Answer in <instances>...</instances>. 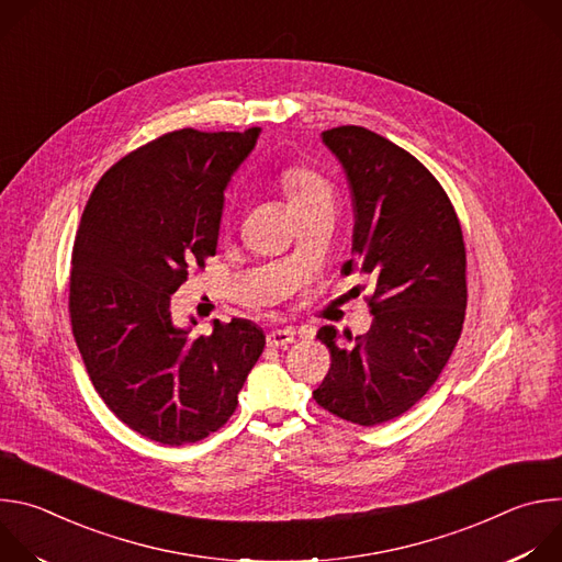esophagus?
<instances>
[{"label": "esophagus", "mask_w": 562, "mask_h": 562, "mask_svg": "<svg viewBox=\"0 0 562 562\" xmlns=\"http://www.w3.org/2000/svg\"><path fill=\"white\" fill-rule=\"evenodd\" d=\"M295 340L293 329H273L267 334V345L269 347H289Z\"/></svg>", "instance_id": "esophagus-1"}]
</instances>
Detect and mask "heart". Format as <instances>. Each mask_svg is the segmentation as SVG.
Listing matches in <instances>:
<instances>
[{
  "instance_id": "b5f03b06",
  "label": "heart",
  "mask_w": 562,
  "mask_h": 562,
  "mask_svg": "<svg viewBox=\"0 0 562 562\" xmlns=\"http://www.w3.org/2000/svg\"><path fill=\"white\" fill-rule=\"evenodd\" d=\"M280 187L284 189L291 206L304 204L319 195H331V182L319 171H315L311 167H302V165L286 167L280 173ZM228 222H231V213H228V209H224L222 224H228Z\"/></svg>"
}]
</instances>
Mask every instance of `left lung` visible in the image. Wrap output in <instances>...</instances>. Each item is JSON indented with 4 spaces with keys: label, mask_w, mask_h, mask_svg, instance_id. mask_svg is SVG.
<instances>
[{
    "label": "left lung",
    "mask_w": 562,
    "mask_h": 562,
    "mask_svg": "<svg viewBox=\"0 0 562 562\" xmlns=\"http://www.w3.org/2000/svg\"><path fill=\"white\" fill-rule=\"evenodd\" d=\"M347 173L353 247L345 273L373 278V313L349 347L317 331L331 369L315 403L353 425L373 427L409 412L445 369L464 323L467 254L453 204L418 159L362 126L323 133Z\"/></svg>",
    "instance_id": "obj_1"
}]
</instances>
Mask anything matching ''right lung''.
I'll use <instances>...</instances> for the list:
<instances>
[{"instance_id": "obj_1", "label": "right lung", "mask_w": 562, "mask_h": 562, "mask_svg": "<svg viewBox=\"0 0 562 562\" xmlns=\"http://www.w3.org/2000/svg\"><path fill=\"white\" fill-rule=\"evenodd\" d=\"M258 133L150 139L102 176L79 220L68 280L77 349L106 407L159 445L224 427L265 349L249 319H215L211 336L191 338L171 317V295L215 256L224 187Z\"/></svg>"}]
</instances>
